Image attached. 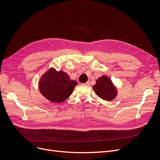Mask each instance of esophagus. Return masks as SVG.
Masks as SVG:
<instances>
[{"label":"esophagus","mask_w":160,"mask_h":160,"mask_svg":"<svg viewBox=\"0 0 160 160\" xmlns=\"http://www.w3.org/2000/svg\"><path fill=\"white\" fill-rule=\"evenodd\" d=\"M89 81H88V82H85V83H82V85H84V86H88L89 85Z\"/></svg>","instance_id":"1"}]
</instances>
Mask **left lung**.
I'll list each match as a JSON object with an SVG mask.
<instances>
[{
    "label": "left lung",
    "instance_id": "left-lung-1",
    "mask_svg": "<svg viewBox=\"0 0 160 160\" xmlns=\"http://www.w3.org/2000/svg\"><path fill=\"white\" fill-rule=\"evenodd\" d=\"M96 94L106 101H111L117 94V90L111 79L107 76L103 75L97 79L96 85L93 86Z\"/></svg>",
    "mask_w": 160,
    "mask_h": 160
}]
</instances>
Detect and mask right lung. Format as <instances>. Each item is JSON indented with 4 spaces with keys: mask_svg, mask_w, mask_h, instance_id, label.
Here are the masks:
<instances>
[{
    "mask_svg": "<svg viewBox=\"0 0 160 160\" xmlns=\"http://www.w3.org/2000/svg\"><path fill=\"white\" fill-rule=\"evenodd\" d=\"M77 85V81L71 80L66 73L57 72L51 68L41 78L39 89L41 94L48 100L60 103L69 98Z\"/></svg>",
    "mask_w": 160,
    "mask_h": 160,
    "instance_id": "add662e5",
    "label": "right lung"
}]
</instances>
